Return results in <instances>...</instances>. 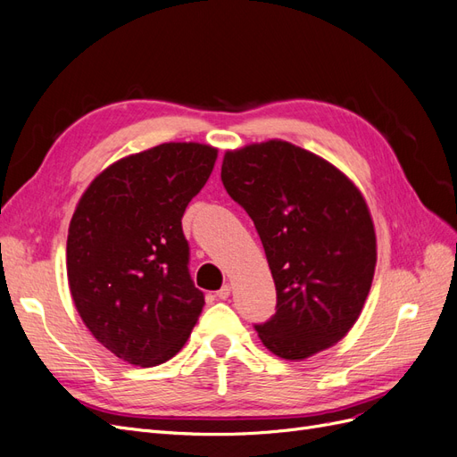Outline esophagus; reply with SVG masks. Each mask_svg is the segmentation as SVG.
<instances>
[{
  "label": "esophagus",
  "mask_w": 457,
  "mask_h": 457,
  "mask_svg": "<svg viewBox=\"0 0 457 457\" xmlns=\"http://www.w3.org/2000/svg\"><path fill=\"white\" fill-rule=\"evenodd\" d=\"M217 295V299H220V301H225V299H228V295H230V286L228 284H225L223 287L219 289V292L215 294Z\"/></svg>",
  "instance_id": "34e87169"
}]
</instances>
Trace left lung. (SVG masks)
<instances>
[{
	"label": "left lung",
	"instance_id": "1",
	"mask_svg": "<svg viewBox=\"0 0 457 457\" xmlns=\"http://www.w3.org/2000/svg\"><path fill=\"white\" fill-rule=\"evenodd\" d=\"M228 196L252 217L276 286V312L255 324L265 347L303 361L347 336L376 270L368 205L324 158L286 141L227 152Z\"/></svg>",
	"mask_w": 457,
	"mask_h": 457
}]
</instances>
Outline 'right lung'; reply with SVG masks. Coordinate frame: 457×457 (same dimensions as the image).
I'll list each match as a JSON object with an SVG mask.
<instances>
[{"label":"right lung","mask_w":457,"mask_h":457,"mask_svg":"<svg viewBox=\"0 0 457 457\" xmlns=\"http://www.w3.org/2000/svg\"><path fill=\"white\" fill-rule=\"evenodd\" d=\"M215 160L210 145L163 143L110 165L78 202L66 242L74 305L129 364L170 361L204 309L181 219Z\"/></svg>","instance_id":"1"}]
</instances>
